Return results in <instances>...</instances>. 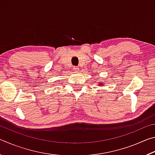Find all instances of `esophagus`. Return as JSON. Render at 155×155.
Returning <instances> with one entry per match:
<instances>
[{"label": "esophagus", "instance_id": "34e87169", "mask_svg": "<svg viewBox=\"0 0 155 155\" xmlns=\"http://www.w3.org/2000/svg\"><path fill=\"white\" fill-rule=\"evenodd\" d=\"M73 69H74V72H77L78 70V67H77V66H74V68H73Z\"/></svg>", "mask_w": 155, "mask_h": 155}]
</instances>
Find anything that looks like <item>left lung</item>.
Returning a JSON list of instances; mask_svg holds the SVG:
<instances>
[{
  "mask_svg": "<svg viewBox=\"0 0 155 155\" xmlns=\"http://www.w3.org/2000/svg\"><path fill=\"white\" fill-rule=\"evenodd\" d=\"M104 84L103 83H100V84H98V86H103Z\"/></svg>",
  "mask_w": 155,
  "mask_h": 155,
  "instance_id": "8db88e82",
  "label": "left lung"
}]
</instances>
